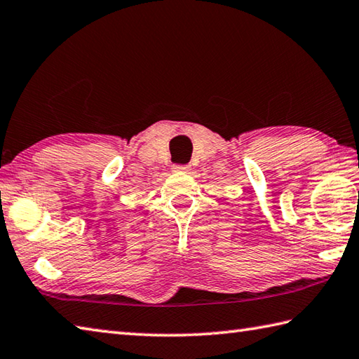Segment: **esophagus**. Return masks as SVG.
Listing matches in <instances>:
<instances>
[{
    "mask_svg": "<svg viewBox=\"0 0 359 359\" xmlns=\"http://www.w3.org/2000/svg\"><path fill=\"white\" fill-rule=\"evenodd\" d=\"M190 167L187 164H175L173 165V170L175 172H189Z\"/></svg>",
    "mask_w": 359,
    "mask_h": 359,
    "instance_id": "1",
    "label": "esophagus"
}]
</instances>
